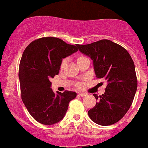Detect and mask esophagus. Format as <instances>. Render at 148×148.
<instances>
[{"mask_svg": "<svg viewBox=\"0 0 148 148\" xmlns=\"http://www.w3.org/2000/svg\"><path fill=\"white\" fill-rule=\"evenodd\" d=\"M79 95L81 96V97H84V96L86 95V93H84V92H79Z\"/></svg>", "mask_w": 148, "mask_h": 148, "instance_id": "esophagus-1", "label": "esophagus"}]
</instances>
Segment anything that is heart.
I'll return each instance as SVG.
<instances>
[{
    "mask_svg": "<svg viewBox=\"0 0 148 148\" xmlns=\"http://www.w3.org/2000/svg\"><path fill=\"white\" fill-rule=\"evenodd\" d=\"M86 58V57L83 56H79L77 58V61L78 62L79 61H80V60L83 59V58ZM66 62H67L66 58H64V59H62V61H61V66H60L61 69L64 68V66H65L66 64Z\"/></svg>",
    "mask_w": 148,
    "mask_h": 148,
    "instance_id": "obj_1",
    "label": "heart"
}]
</instances>
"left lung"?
I'll list each match as a JSON object with an SVG mask.
<instances>
[{"label": "left lung", "instance_id": "left-lung-1", "mask_svg": "<svg viewBox=\"0 0 148 148\" xmlns=\"http://www.w3.org/2000/svg\"><path fill=\"white\" fill-rule=\"evenodd\" d=\"M79 51L93 61L97 78L104 79V94H94L97 102L88 111L92 121L101 126L118 122L130 109L137 88L134 61L121 45L101 40L87 45H77Z\"/></svg>", "mask_w": 148, "mask_h": 148}]
</instances>
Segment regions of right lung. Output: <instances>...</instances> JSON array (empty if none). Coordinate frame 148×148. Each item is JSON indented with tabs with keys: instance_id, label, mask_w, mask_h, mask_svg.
Segmentation results:
<instances>
[{
	"instance_id": "right-lung-1",
	"label": "right lung",
	"mask_w": 148,
	"mask_h": 148,
	"mask_svg": "<svg viewBox=\"0 0 148 148\" xmlns=\"http://www.w3.org/2000/svg\"><path fill=\"white\" fill-rule=\"evenodd\" d=\"M77 45L66 43L57 38L35 40L24 50L19 64L21 96L30 115L45 125L63 119L75 92H53L51 78L58 74L63 58L77 52Z\"/></svg>"
}]
</instances>
